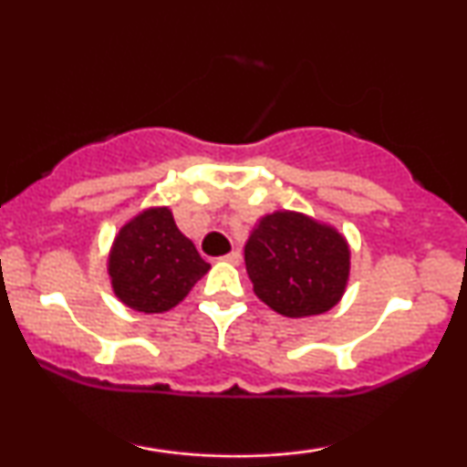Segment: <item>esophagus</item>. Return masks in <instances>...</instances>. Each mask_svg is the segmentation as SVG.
<instances>
[{"instance_id":"34e87169","label":"esophagus","mask_w":467,"mask_h":467,"mask_svg":"<svg viewBox=\"0 0 467 467\" xmlns=\"http://www.w3.org/2000/svg\"><path fill=\"white\" fill-rule=\"evenodd\" d=\"M223 261H228V264H233V265H239L241 264V252L239 250L228 252V254L223 256Z\"/></svg>"}]
</instances>
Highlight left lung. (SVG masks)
Segmentation results:
<instances>
[{"label": "left lung", "instance_id": "8db88e82", "mask_svg": "<svg viewBox=\"0 0 467 467\" xmlns=\"http://www.w3.org/2000/svg\"><path fill=\"white\" fill-rule=\"evenodd\" d=\"M244 256L256 296L287 318L329 312L349 283L347 239L303 213L276 211L261 217Z\"/></svg>", "mask_w": 467, "mask_h": 467}]
</instances>
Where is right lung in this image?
<instances>
[{"label":"right lung","instance_id":"obj_1","mask_svg":"<svg viewBox=\"0 0 467 467\" xmlns=\"http://www.w3.org/2000/svg\"><path fill=\"white\" fill-rule=\"evenodd\" d=\"M208 270L211 264L180 233L169 206L144 208L131 217L116 234L107 259L118 301L144 314L173 309Z\"/></svg>","mask_w":467,"mask_h":467}]
</instances>
